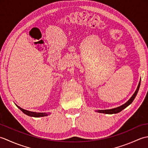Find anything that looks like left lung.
I'll use <instances>...</instances> for the list:
<instances>
[{"label": "left lung", "instance_id": "1", "mask_svg": "<svg viewBox=\"0 0 148 148\" xmlns=\"http://www.w3.org/2000/svg\"><path fill=\"white\" fill-rule=\"evenodd\" d=\"M140 81L141 79H140V81L139 83V84H138L137 89L136 90V92H134V93L133 94V95L130 97V99L128 100V101L125 103L124 104H123L120 106L118 107V108H113V109H105V110H97L95 111V112H99V113H103V114H116V113H118L119 112H121L122 110H123L124 109H125L129 106L130 104H131L132 102L134 101V100L136 98V97L137 95V94L138 93V91L139 90V87H140Z\"/></svg>", "mask_w": 148, "mask_h": 148}]
</instances>
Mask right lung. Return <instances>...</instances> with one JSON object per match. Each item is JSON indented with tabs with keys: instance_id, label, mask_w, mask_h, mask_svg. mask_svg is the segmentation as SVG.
I'll use <instances>...</instances> for the list:
<instances>
[{
	"instance_id": "right-lung-1",
	"label": "right lung",
	"mask_w": 148,
	"mask_h": 148,
	"mask_svg": "<svg viewBox=\"0 0 148 148\" xmlns=\"http://www.w3.org/2000/svg\"><path fill=\"white\" fill-rule=\"evenodd\" d=\"M18 108L20 109L21 111L23 112L24 114H25L28 116H31V117H35V118H39V117H44V116H46L50 114V112H32V111H27V110L23 109L21 108L20 107L16 105Z\"/></svg>"
}]
</instances>
